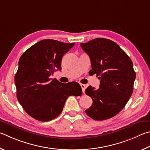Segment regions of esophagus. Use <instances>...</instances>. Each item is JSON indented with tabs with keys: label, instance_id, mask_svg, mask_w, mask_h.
Listing matches in <instances>:
<instances>
[{
	"label": "esophagus",
	"instance_id": "34e87169",
	"mask_svg": "<svg viewBox=\"0 0 150 150\" xmlns=\"http://www.w3.org/2000/svg\"><path fill=\"white\" fill-rule=\"evenodd\" d=\"M80 86H81V88H82V91H83V93H84V91H85V88H86V85L83 84V83H80Z\"/></svg>",
	"mask_w": 150,
	"mask_h": 150
}]
</instances>
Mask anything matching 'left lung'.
I'll list each match as a JSON object with an SVG mask.
<instances>
[{"label": "left lung", "instance_id": "8db88e82", "mask_svg": "<svg viewBox=\"0 0 150 150\" xmlns=\"http://www.w3.org/2000/svg\"><path fill=\"white\" fill-rule=\"evenodd\" d=\"M91 60V75L100 80L99 88L88 86L86 94L93 103L86 113L96 120L115 116L124 108L133 92L136 72L132 61L114 41L96 38L80 44Z\"/></svg>", "mask_w": 150, "mask_h": 150}]
</instances>
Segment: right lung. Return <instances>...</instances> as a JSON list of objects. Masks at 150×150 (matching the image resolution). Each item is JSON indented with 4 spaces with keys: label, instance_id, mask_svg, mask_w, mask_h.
Wrapping results in <instances>:
<instances>
[{
    "label": "right lung",
    "instance_id": "add662e5",
    "mask_svg": "<svg viewBox=\"0 0 150 150\" xmlns=\"http://www.w3.org/2000/svg\"><path fill=\"white\" fill-rule=\"evenodd\" d=\"M74 43L43 39L30 47L21 56L14 81L17 99L31 117L47 122L59 116L70 96H80L77 82L67 83L51 79L54 71L61 69L63 55Z\"/></svg>",
    "mask_w": 150,
    "mask_h": 150
}]
</instances>
